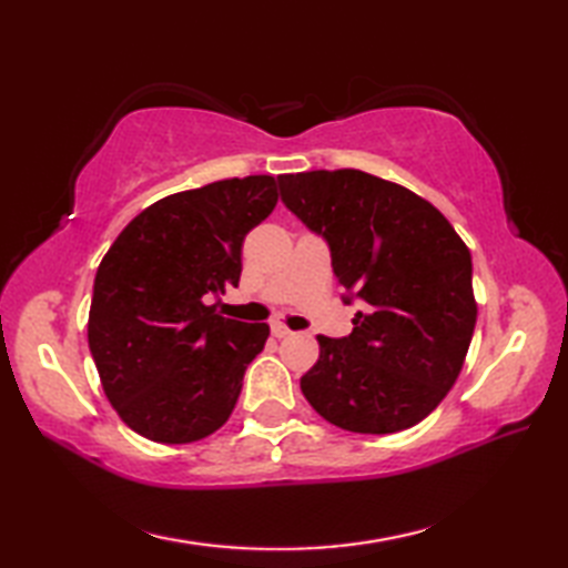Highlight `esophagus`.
I'll return each instance as SVG.
<instances>
[{
	"label": "esophagus",
	"instance_id": "esophagus-1",
	"mask_svg": "<svg viewBox=\"0 0 568 568\" xmlns=\"http://www.w3.org/2000/svg\"><path fill=\"white\" fill-rule=\"evenodd\" d=\"M271 332H273L275 339H285V336H291V334H293L291 329L285 327L283 322H271Z\"/></svg>",
	"mask_w": 568,
	"mask_h": 568
}]
</instances>
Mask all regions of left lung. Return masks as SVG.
Instances as JSON below:
<instances>
[{"label": "left lung", "mask_w": 568, "mask_h": 568, "mask_svg": "<svg viewBox=\"0 0 568 568\" xmlns=\"http://www.w3.org/2000/svg\"><path fill=\"white\" fill-rule=\"evenodd\" d=\"M281 200L327 241L354 329L317 336L300 388L332 425L358 434L415 427L452 390L476 327L470 251L449 220L354 168L281 175Z\"/></svg>", "instance_id": "obj_1"}]
</instances>
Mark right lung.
I'll return each instance as SVG.
<instances>
[{"mask_svg": "<svg viewBox=\"0 0 568 568\" xmlns=\"http://www.w3.org/2000/svg\"><path fill=\"white\" fill-rule=\"evenodd\" d=\"M277 202L273 175L168 195L102 258L88 342L104 395L141 437L190 444L232 415L268 324L222 317L210 295L239 285L241 246Z\"/></svg>", "mask_w": 568, "mask_h": 568, "instance_id": "1", "label": "right lung"}]
</instances>
